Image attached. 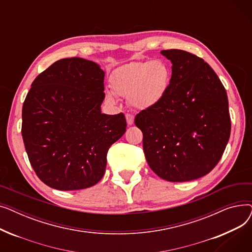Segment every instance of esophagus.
<instances>
[{"mask_svg": "<svg viewBox=\"0 0 252 252\" xmlns=\"http://www.w3.org/2000/svg\"><path fill=\"white\" fill-rule=\"evenodd\" d=\"M126 124L127 126H131L134 124V116L131 114H126Z\"/></svg>", "mask_w": 252, "mask_h": 252, "instance_id": "1", "label": "esophagus"}]
</instances>
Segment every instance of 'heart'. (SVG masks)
I'll return each mask as SVG.
<instances>
[{
    "label": "heart",
    "mask_w": 252,
    "mask_h": 252,
    "mask_svg": "<svg viewBox=\"0 0 252 252\" xmlns=\"http://www.w3.org/2000/svg\"><path fill=\"white\" fill-rule=\"evenodd\" d=\"M109 81L115 94L126 96L128 104L135 109L146 110L165 97L171 82V69L160 59L130 62L115 69ZM106 99L111 104L116 103L112 92H106Z\"/></svg>",
    "instance_id": "heart-1"
}]
</instances>
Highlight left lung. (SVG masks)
Returning <instances> with one entry per match:
<instances>
[{"label": "left lung", "mask_w": 252, "mask_h": 252, "mask_svg": "<svg viewBox=\"0 0 252 252\" xmlns=\"http://www.w3.org/2000/svg\"><path fill=\"white\" fill-rule=\"evenodd\" d=\"M171 82L162 101L135 118L146 160L168 182L207 175L226 149L231 119L226 90L203 59L183 50H163Z\"/></svg>", "instance_id": "left-lung-1"}]
</instances>
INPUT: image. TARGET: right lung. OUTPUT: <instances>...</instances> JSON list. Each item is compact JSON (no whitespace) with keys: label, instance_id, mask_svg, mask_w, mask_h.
Wrapping results in <instances>:
<instances>
[{"label":"right lung","instance_id":"obj_1","mask_svg":"<svg viewBox=\"0 0 252 252\" xmlns=\"http://www.w3.org/2000/svg\"><path fill=\"white\" fill-rule=\"evenodd\" d=\"M100 65L79 57L53 63L38 74L22 107L21 133L36 176L47 186L72 191L104 176L111 145L126 133L123 113H102Z\"/></svg>","mask_w":252,"mask_h":252}]
</instances>
